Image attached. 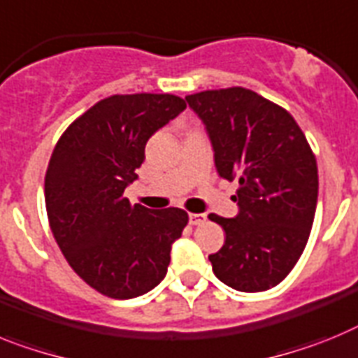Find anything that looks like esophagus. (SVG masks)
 <instances>
[{"instance_id":"1","label":"esophagus","mask_w":358,"mask_h":358,"mask_svg":"<svg viewBox=\"0 0 358 358\" xmlns=\"http://www.w3.org/2000/svg\"><path fill=\"white\" fill-rule=\"evenodd\" d=\"M205 220H207V214H196V213L189 214V223H191V225H201Z\"/></svg>"}]
</instances>
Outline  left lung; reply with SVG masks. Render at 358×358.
Listing matches in <instances>:
<instances>
[{"mask_svg":"<svg viewBox=\"0 0 358 358\" xmlns=\"http://www.w3.org/2000/svg\"><path fill=\"white\" fill-rule=\"evenodd\" d=\"M203 120L220 176L238 178L236 217L209 214L225 243L209 261L220 281L265 292L287 278L308 243L319 192L317 160L299 124L241 86L187 95Z\"/></svg>","mask_w":358,"mask_h":358,"instance_id":"1","label":"left lung"}]
</instances>
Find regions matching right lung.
I'll return each mask as SVG.
<instances>
[{
  "label": "right lung",
  "instance_id": "1",
  "mask_svg": "<svg viewBox=\"0 0 358 358\" xmlns=\"http://www.w3.org/2000/svg\"><path fill=\"white\" fill-rule=\"evenodd\" d=\"M171 93L111 95L64 129L45 176L48 223L68 265L111 299H131L166 278L183 209L151 210L124 196L145 142L185 110Z\"/></svg>",
  "mask_w": 358,
  "mask_h": 358
}]
</instances>
